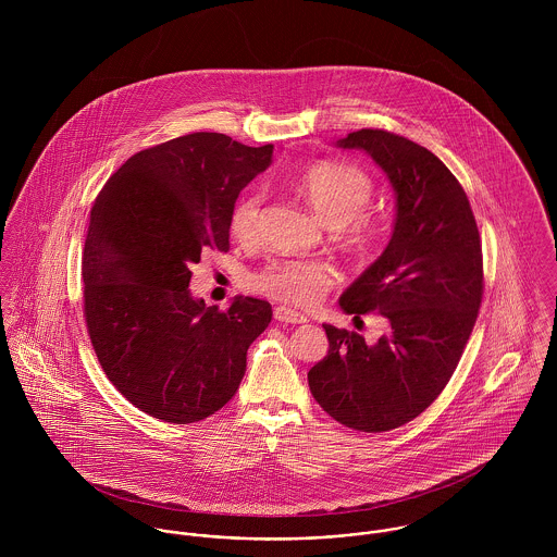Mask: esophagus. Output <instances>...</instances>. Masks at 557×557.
<instances>
[{"label":"esophagus","instance_id":"1","mask_svg":"<svg viewBox=\"0 0 557 557\" xmlns=\"http://www.w3.org/2000/svg\"><path fill=\"white\" fill-rule=\"evenodd\" d=\"M274 319L285 321V323H307V315L289 309V307H276L274 309Z\"/></svg>","mask_w":557,"mask_h":557}]
</instances>
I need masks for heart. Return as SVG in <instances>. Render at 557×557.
<instances>
[{
  "instance_id": "heart-1",
  "label": "heart",
  "mask_w": 557,
  "mask_h": 557,
  "mask_svg": "<svg viewBox=\"0 0 557 557\" xmlns=\"http://www.w3.org/2000/svg\"><path fill=\"white\" fill-rule=\"evenodd\" d=\"M296 188L319 221L338 230L349 246L362 248L380 238L377 219L364 214L373 199V182L362 169L327 160L315 162L298 175ZM261 210L263 195L259 190L242 195L230 216L232 234L242 242L255 238ZM334 278V268L323 261L272 259L248 276V285L272 300L311 307L332 287Z\"/></svg>"
}]
</instances>
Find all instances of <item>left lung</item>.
<instances>
[{
  "label": "left lung",
  "instance_id": "left-lung-1",
  "mask_svg": "<svg viewBox=\"0 0 557 557\" xmlns=\"http://www.w3.org/2000/svg\"><path fill=\"white\" fill-rule=\"evenodd\" d=\"M336 148L367 152L395 190L393 236L338 298L347 315L377 311L388 330L367 343L323 323L330 349L309 388L341 424L382 433L420 416L453 377L482 300V248L466 190L433 152L377 128Z\"/></svg>",
  "mask_w": 557,
  "mask_h": 557
}]
</instances>
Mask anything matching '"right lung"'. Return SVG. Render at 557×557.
<instances>
[{
	"label": "right lung",
	"mask_w": 557,
	"mask_h": 557,
	"mask_svg": "<svg viewBox=\"0 0 557 557\" xmlns=\"http://www.w3.org/2000/svg\"><path fill=\"white\" fill-rule=\"evenodd\" d=\"M272 152L184 135L131 157L96 197L83 248L89 338L109 382L162 422H199L234 397L272 319L265 300L236 296L221 313L188 289L201 252L230 250L239 190Z\"/></svg>",
	"instance_id": "right-lung-1"
}]
</instances>
